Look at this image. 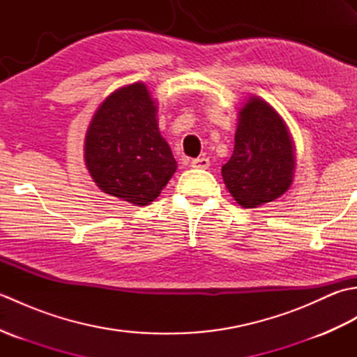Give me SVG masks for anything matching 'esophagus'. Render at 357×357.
Segmentation results:
<instances>
[{"label": "esophagus", "mask_w": 357, "mask_h": 357, "mask_svg": "<svg viewBox=\"0 0 357 357\" xmlns=\"http://www.w3.org/2000/svg\"><path fill=\"white\" fill-rule=\"evenodd\" d=\"M208 165H210V159L208 158H196V159H193V161H192L193 169L206 170V169H208Z\"/></svg>", "instance_id": "obj_1"}]
</instances>
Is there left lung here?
I'll use <instances>...</instances> for the list:
<instances>
[{
  "mask_svg": "<svg viewBox=\"0 0 357 357\" xmlns=\"http://www.w3.org/2000/svg\"><path fill=\"white\" fill-rule=\"evenodd\" d=\"M294 149L279 113L252 96L239 110L234 150L222 165L225 187L239 206L255 208L284 195L293 183Z\"/></svg>",
  "mask_w": 357,
  "mask_h": 357,
  "instance_id": "8db88e82",
  "label": "left lung"
}]
</instances>
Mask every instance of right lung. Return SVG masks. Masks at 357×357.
I'll use <instances>...</instances> for the list:
<instances>
[{
	"instance_id": "right-lung-1",
	"label": "right lung",
	"mask_w": 357,
	"mask_h": 357,
	"mask_svg": "<svg viewBox=\"0 0 357 357\" xmlns=\"http://www.w3.org/2000/svg\"><path fill=\"white\" fill-rule=\"evenodd\" d=\"M156 104L146 84L121 87L105 98L86 133V165L104 193L149 206L176 172L158 128Z\"/></svg>"
}]
</instances>
